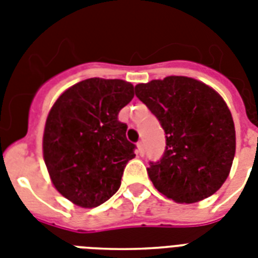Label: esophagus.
Here are the masks:
<instances>
[{
	"label": "esophagus",
	"mask_w": 258,
	"mask_h": 258,
	"mask_svg": "<svg viewBox=\"0 0 258 258\" xmlns=\"http://www.w3.org/2000/svg\"><path fill=\"white\" fill-rule=\"evenodd\" d=\"M145 150H143V142H138L137 143V154L138 155H143Z\"/></svg>",
	"instance_id": "esophagus-1"
}]
</instances>
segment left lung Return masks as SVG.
<instances>
[{"instance_id":"left-lung-1","label":"left lung","mask_w":258,"mask_h":258,"mask_svg":"<svg viewBox=\"0 0 258 258\" xmlns=\"http://www.w3.org/2000/svg\"><path fill=\"white\" fill-rule=\"evenodd\" d=\"M135 93L161 121L166 150L149 176L176 204H194L224 184L236 153L232 113L220 93L186 76H167L135 86Z\"/></svg>"}]
</instances>
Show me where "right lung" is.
I'll list each match as a JSON object with an SVG mask.
<instances>
[{"label": "right lung", "instance_id": "add662e5", "mask_svg": "<svg viewBox=\"0 0 258 258\" xmlns=\"http://www.w3.org/2000/svg\"><path fill=\"white\" fill-rule=\"evenodd\" d=\"M133 97L131 83L92 78L70 87L52 105L42 155L54 188L72 204L96 208L120 187L135 145L117 115Z\"/></svg>", "mask_w": 258, "mask_h": 258}]
</instances>
